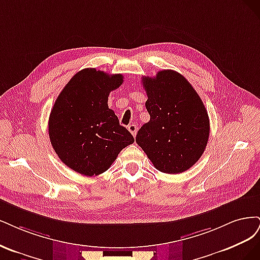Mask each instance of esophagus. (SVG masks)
Wrapping results in <instances>:
<instances>
[{"label":"esophagus","instance_id":"esophagus-1","mask_svg":"<svg viewBox=\"0 0 260 260\" xmlns=\"http://www.w3.org/2000/svg\"><path fill=\"white\" fill-rule=\"evenodd\" d=\"M137 125H135V124H131V125H128V131L131 132V134L132 135L135 137L136 136V134H137Z\"/></svg>","mask_w":260,"mask_h":260}]
</instances>
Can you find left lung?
Returning a JSON list of instances; mask_svg holds the SVG:
<instances>
[{
  "label": "left lung",
  "mask_w": 260,
  "mask_h": 260,
  "mask_svg": "<svg viewBox=\"0 0 260 260\" xmlns=\"http://www.w3.org/2000/svg\"><path fill=\"white\" fill-rule=\"evenodd\" d=\"M150 121L136 142L156 170L179 174L202 156L209 137V119L202 100L186 78L174 70L142 78Z\"/></svg>",
  "instance_id": "left-lung-1"
}]
</instances>
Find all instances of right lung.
Returning <instances> with one entry per match:
<instances>
[{
	"label": "right lung",
	"instance_id": "obj_1",
	"mask_svg": "<svg viewBox=\"0 0 260 260\" xmlns=\"http://www.w3.org/2000/svg\"><path fill=\"white\" fill-rule=\"evenodd\" d=\"M122 83V74L87 68L74 74L57 97L49 114V139L74 172L89 177L103 174L135 140L108 107L109 94Z\"/></svg>",
	"mask_w": 260,
	"mask_h": 260
}]
</instances>
